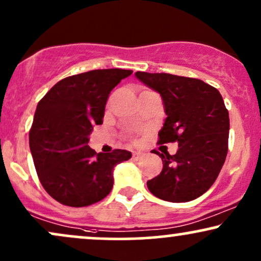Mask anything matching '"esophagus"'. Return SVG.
<instances>
[{
	"label": "esophagus",
	"mask_w": 261,
	"mask_h": 261,
	"mask_svg": "<svg viewBox=\"0 0 261 261\" xmlns=\"http://www.w3.org/2000/svg\"><path fill=\"white\" fill-rule=\"evenodd\" d=\"M143 154L141 152H133V158L135 159V161H139V159L142 156Z\"/></svg>",
	"instance_id": "1"
}]
</instances>
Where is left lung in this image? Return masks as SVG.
I'll return each mask as SVG.
<instances>
[{"instance_id":"left-lung-1","label":"left lung","mask_w":261,"mask_h":261,"mask_svg":"<svg viewBox=\"0 0 261 261\" xmlns=\"http://www.w3.org/2000/svg\"><path fill=\"white\" fill-rule=\"evenodd\" d=\"M135 75L163 98L166 119L158 143H178L174 155L153 152L162 158L163 169L147 181L149 192L174 203L198 198L214 184L227 155L230 118L220 92L193 77Z\"/></svg>"}]
</instances>
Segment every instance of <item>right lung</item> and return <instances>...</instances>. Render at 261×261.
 <instances>
[{
	"instance_id": "add662e5",
	"label": "right lung",
	"mask_w": 261,
	"mask_h": 261,
	"mask_svg": "<svg viewBox=\"0 0 261 261\" xmlns=\"http://www.w3.org/2000/svg\"><path fill=\"white\" fill-rule=\"evenodd\" d=\"M133 70L97 69L58 81L36 107L29 144L46 192L68 206L99 202L113 188V169L131 152L96 153L89 136L100 125L109 93Z\"/></svg>"
}]
</instances>
